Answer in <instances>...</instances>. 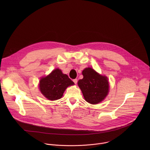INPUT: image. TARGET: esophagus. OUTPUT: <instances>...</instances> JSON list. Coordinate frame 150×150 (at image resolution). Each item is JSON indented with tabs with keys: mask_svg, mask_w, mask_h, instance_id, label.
<instances>
[{
	"mask_svg": "<svg viewBox=\"0 0 150 150\" xmlns=\"http://www.w3.org/2000/svg\"><path fill=\"white\" fill-rule=\"evenodd\" d=\"M73 81L76 84L77 83V82H78V79H73Z\"/></svg>",
	"mask_w": 150,
	"mask_h": 150,
	"instance_id": "1",
	"label": "esophagus"
}]
</instances>
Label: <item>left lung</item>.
Instances as JSON below:
<instances>
[{"mask_svg": "<svg viewBox=\"0 0 150 150\" xmlns=\"http://www.w3.org/2000/svg\"><path fill=\"white\" fill-rule=\"evenodd\" d=\"M83 78L78 82L85 100L89 103L95 104L104 99L109 92L108 78L102 76L91 68L82 71Z\"/></svg>", "mask_w": 150, "mask_h": 150, "instance_id": "obj_1", "label": "left lung"}]
</instances>
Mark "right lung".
Returning a JSON list of instances; mask_svg holds the SVG:
<instances>
[{"label":"right lung","instance_id":"add662e5","mask_svg":"<svg viewBox=\"0 0 150 150\" xmlns=\"http://www.w3.org/2000/svg\"><path fill=\"white\" fill-rule=\"evenodd\" d=\"M74 84L67 75L62 74L59 69H56L50 75L40 79L39 87L45 97L49 100H56L62 97L68 86Z\"/></svg>","mask_w":150,"mask_h":150}]
</instances>
